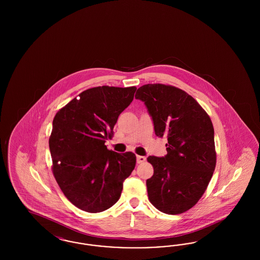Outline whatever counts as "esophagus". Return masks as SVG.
I'll return each instance as SVG.
<instances>
[{"label": "esophagus", "instance_id": "esophagus-1", "mask_svg": "<svg viewBox=\"0 0 260 260\" xmlns=\"http://www.w3.org/2000/svg\"><path fill=\"white\" fill-rule=\"evenodd\" d=\"M146 161V158L143 156H136V161L137 164H143L144 161Z\"/></svg>", "mask_w": 260, "mask_h": 260}]
</instances>
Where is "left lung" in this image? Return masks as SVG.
<instances>
[{
  "label": "left lung",
  "mask_w": 260,
  "mask_h": 260,
  "mask_svg": "<svg viewBox=\"0 0 260 260\" xmlns=\"http://www.w3.org/2000/svg\"><path fill=\"white\" fill-rule=\"evenodd\" d=\"M136 99L145 103L156 136L168 137L167 156L147 158L154 168L146 181L149 201L164 213H183L202 198L215 169L210 116L186 91L170 85H144Z\"/></svg>",
  "instance_id": "obj_1"
}]
</instances>
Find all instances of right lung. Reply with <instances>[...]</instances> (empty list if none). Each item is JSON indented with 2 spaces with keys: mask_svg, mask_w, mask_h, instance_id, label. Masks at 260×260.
Wrapping results in <instances>:
<instances>
[{
  "mask_svg": "<svg viewBox=\"0 0 260 260\" xmlns=\"http://www.w3.org/2000/svg\"><path fill=\"white\" fill-rule=\"evenodd\" d=\"M136 87L102 86L84 90L57 112L50 134L52 173L63 194L87 212L108 210L121 197L123 182L136 167L133 152L108 150L119 115Z\"/></svg>",
  "mask_w": 260,
  "mask_h": 260,
  "instance_id": "obj_1",
  "label": "right lung"
}]
</instances>
